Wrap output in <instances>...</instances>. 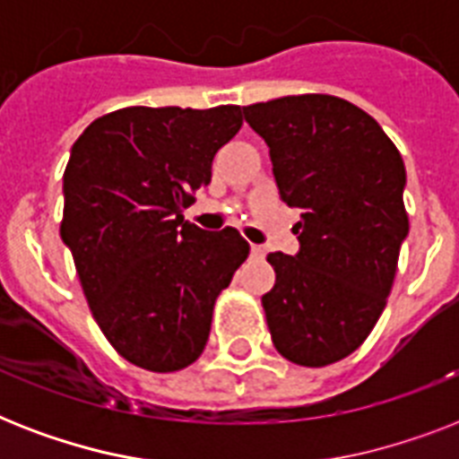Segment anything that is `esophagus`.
<instances>
[{
    "label": "esophagus",
    "mask_w": 459,
    "mask_h": 459,
    "mask_svg": "<svg viewBox=\"0 0 459 459\" xmlns=\"http://www.w3.org/2000/svg\"><path fill=\"white\" fill-rule=\"evenodd\" d=\"M250 252H252V257H264V255H266V250L262 247V245H252Z\"/></svg>",
    "instance_id": "esophagus-1"
}]
</instances>
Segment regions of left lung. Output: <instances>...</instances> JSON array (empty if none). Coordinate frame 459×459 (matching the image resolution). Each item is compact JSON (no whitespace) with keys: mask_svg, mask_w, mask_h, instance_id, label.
<instances>
[{"mask_svg":"<svg viewBox=\"0 0 459 459\" xmlns=\"http://www.w3.org/2000/svg\"><path fill=\"white\" fill-rule=\"evenodd\" d=\"M269 145L273 178L300 209V252H269L276 283L262 295L273 348L300 367L352 355L377 326L410 230L405 164L374 118L333 95L243 107Z\"/></svg>","mask_w":459,"mask_h":459,"instance_id":"1","label":"left lung"}]
</instances>
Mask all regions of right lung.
Listing matches in <instances>:
<instances>
[{
    "label": "right lung",
    "instance_id": "obj_1",
    "mask_svg": "<svg viewBox=\"0 0 459 459\" xmlns=\"http://www.w3.org/2000/svg\"><path fill=\"white\" fill-rule=\"evenodd\" d=\"M240 126L236 104L126 107L95 118L71 150L61 240L97 326L135 367L193 364L216 298L250 255L236 229L209 233L183 219Z\"/></svg>",
    "mask_w": 459,
    "mask_h": 459
}]
</instances>
